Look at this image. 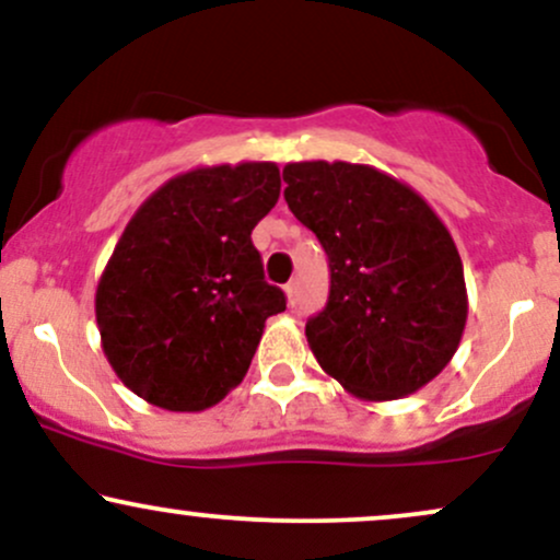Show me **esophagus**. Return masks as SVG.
<instances>
[{"instance_id":"1","label":"esophagus","mask_w":560,"mask_h":560,"mask_svg":"<svg viewBox=\"0 0 560 560\" xmlns=\"http://www.w3.org/2000/svg\"><path fill=\"white\" fill-rule=\"evenodd\" d=\"M284 292H287L289 305H298V300H300V284H298V281H289V284L284 287Z\"/></svg>"}]
</instances>
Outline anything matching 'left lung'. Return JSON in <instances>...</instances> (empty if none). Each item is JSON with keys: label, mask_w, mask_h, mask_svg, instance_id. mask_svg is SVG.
I'll return each instance as SVG.
<instances>
[{"label": "left lung", "mask_w": 560, "mask_h": 560, "mask_svg": "<svg viewBox=\"0 0 560 560\" xmlns=\"http://www.w3.org/2000/svg\"><path fill=\"white\" fill-rule=\"evenodd\" d=\"M294 218L329 255V302L305 337L320 369L369 402L400 400L453 361L468 294L458 247L408 184L374 165H284Z\"/></svg>", "instance_id": "1"}]
</instances>
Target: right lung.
I'll return each instance as SVG.
<instances>
[{"mask_svg":"<svg viewBox=\"0 0 560 560\" xmlns=\"http://www.w3.org/2000/svg\"><path fill=\"white\" fill-rule=\"evenodd\" d=\"M276 163L173 176L126 223L94 298L107 363L133 395L197 413L247 374L266 320L287 311L253 229L271 213Z\"/></svg>","mask_w":560,"mask_h":560,"instance_id":"obj_1","label":"right lung"}]
</instances>
